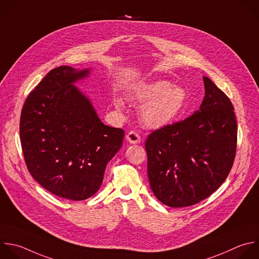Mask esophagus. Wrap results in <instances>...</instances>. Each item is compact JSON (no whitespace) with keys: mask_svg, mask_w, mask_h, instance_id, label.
I'll return each mask as SVG.
<instances>
[{"mask_svg":"<svg viewBox=\"0 0 259 259\" xmlns=\"http://www.w3.org/2000/svg\"><path fill=\"white\" fill-rule=\"evenodd\" d=\"M126 139L128 142L132 143V144H136L140 142V135L138 133H136L135 131H130L127 133L126 135Z\"/></svg>","mask_w":259,"mask_h":259,"instance_id":"1","label":"esophagus"}]
</instances>
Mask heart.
I'll return each mask as SVG.
<instances>
[{
    "label": "heart",
    "instance_id": "obj_1",
    "mask_svg": "<svg viewBox=\"0 0 259 259\" xmlns=\"http://www.w3.org/2000/svg\"><path fill=\"white\" fill-rule=\"evenodd\" d=\"M132 99L144 104L140 110L141 121L151 129L161 128L173 122L187 105L186 91L180 86H171L165 80H154L137 86ZM116 107L123 109V101L117 100Z\"/></svg>",
    "mask_w": 259,
    "mask_h": 259
}]
</instances>
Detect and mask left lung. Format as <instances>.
<instances>
[{
    "label": "left lung",
    "mask_w": 259,
    "mask_h": 259,
    "mask_svg": "<svg viewBox=\"0 0 259 259\" xmlns=\"http://www.w3.org/2000/svg\"><path fill=\"white\" fill-rule=\"evenodd\" d=\"M205 96L185 120L150 133L145 141L147 174L155 197L170 207L190 206L227 179L237 147V122L230 99L203 76Z\"/></svg>",
    "instance_id": "obj_1"
}]
</instances>
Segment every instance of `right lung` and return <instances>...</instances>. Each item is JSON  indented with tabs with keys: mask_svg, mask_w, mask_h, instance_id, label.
<instances>
[{
	"mask_svg": "<svg viewBox=\"0 0 259 259\" xmlns=\"http://www.w3.org/2000/svg\"><path fill=\"white\" fill-rule=\"evenodd\" d=\"M90 69L61 66L51 70L27 97L20 117L26 166L51 193L70 200L96 194L108 162L125 132L105 125L91 101L74 84Z\"/></svg>",
	"mask_w": 259,
	"mask_h": 259,
	"instance_id": "add662e5",
	"label": "right lung"
}]
</instances>
